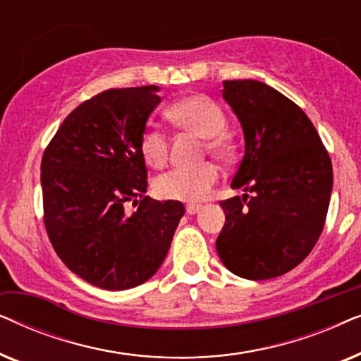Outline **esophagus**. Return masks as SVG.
Returning a JSON list of instances; mask_svg holds the SVG:
<instances>
[{"label": "esophagus", "mask_w": 361, "mask_h": 361, "mask_svg": "<svg viewBox=\"0 0 361 361\" xmlns=\"http://www.w3.org/2000/svg\"><path fill=\"white\" fill-rule=\"evenodd\" d=\"M200 209H202V207H200L199 204H189V205L185 207V212H187V214H189V215H195L197 212H199Z\"/></svg>", "instance_id": "34e87169"}]
</instances>
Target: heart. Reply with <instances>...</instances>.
Listing matches in <instances>:
<instances>
[{
  "label": "heart",
  "instance_id": "obj_1",
  "mask_svg": "<svg viewBox=\"0 0 361 361\" xmlns=\"http://www.w3.org/2000/svg\"><path fill=\"white\" fill-rule=\"evenodd\" d=\"M167 116L182 130L205 137V146L215 157L233 154V142L226 133V115L214 98L204 93L182 97L167 108ZM141 156L147 166L161 167L167 159V136L156 126H147L140 141ZM219 169L210 162L195 167H176L154 182L156 194L166 200L199 202L210 194L219 180Z\"/></svg>",
  "mask_w": 361,
  "mask_h": 361
}]
</instances>
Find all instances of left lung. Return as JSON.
<instances>
[{"mask_svg":"<svg viewBox=\"0 0 361 361\" xmlns=\"http://www.w3.org/2000/svg\"><path fill=\"white\" fill-rule=\"evenodd\" d=\"M224 98L245 135L231 187L246 194L220 202L225 225L216 251L240 278H278L302 263L322 233L332 161L307 115L273 87L225 80Z\"/></svg>","mask_w":361,"mask_h":361,"instance_id":"obj_1","label":"left lung"}]
</instances>
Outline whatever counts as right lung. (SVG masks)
Wrapping results in <instances>:
<instances>
[{
    "label": "right lung",
    "instance_id": "right-lung-1",
    "mask_svg": "<svg viewBox=\"0 0 361 361\" xmlns=\"http://www.w3.org/2000/svg\"><path fill=\"white\" fill-rule=\"evenodd\" d=\"M159 87L111 88L78 105L41 162L44 225L72 273L106 290L136 288L156 274L184 215L176 200L145 195L140 141L161 103ZM126 201L138 209L128 214Z\"/></svg>",
    "mask_w": 361,
    "mask_h": 361
}]
</instances>
